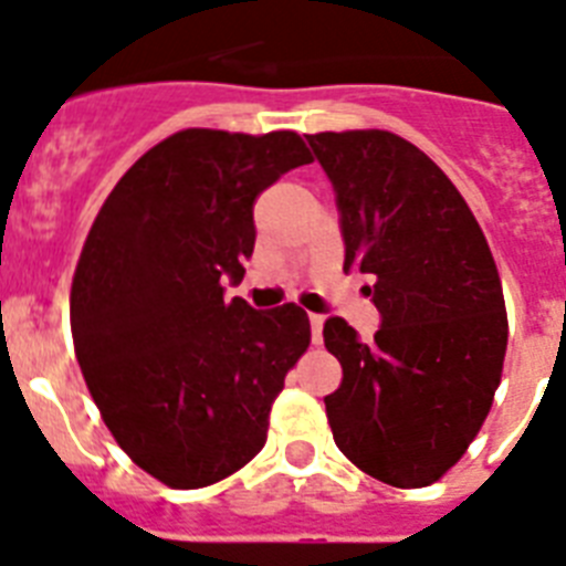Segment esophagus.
Instances as JSON below:
<instances>
[{"mask_svg": "<svg viewBox=\"0 0 566 566\" xmlns=\"http://www.w3.org/2000/svg\"><path fill=\"white\" fill-rule=\"evenodd\" d=\"M322 322H325V316H319V313H311V339H313V345H319V342H322Z\"/></svg>", "mask_w": 566, "mask_h": 566, "instance_id": "1", "label": "esophagus"}]
</instances>
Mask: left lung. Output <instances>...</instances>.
<instances>
[{"label":"left lung","mask_w":566,"mask_h":566,"mask_svg":"<svg viewBox=\"0 0 566 566\" xmlns=\"http://www.w3.org/2000/svg\"><path fill=\"white\" fill-rule=\"evenodd\" d=\"M336 195L345 273L379 331L339 316L325 348L342 386L325 397L342 454L377 481L429 486L463 458L489 415L506 354L501 275L481 227L443 169L391 132L305 135Z\"/></svg>","instance_id":"8db88e82"}]
</instances>
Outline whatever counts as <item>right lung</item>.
Masks as SVG:
<instances>
[{
    "mask_svg": "<svg viewBox=\"0 0 566 566\" xmlns=\"http://www.w3.org/2000/svg\"><path fill=\"white\" fill-rule=\"evenodd\" d=\"M305 164L296 132H178L94 218L71 284L74 350L114 440L166 486H210L250 463L311 345L293 302H224L253 255L255 198Z\"/></svg>",
    "mask_w": 566,
    "mask_h": 566,
    "instance_id": "obj_1",
    "label": "right lung"
}]
</instances>
